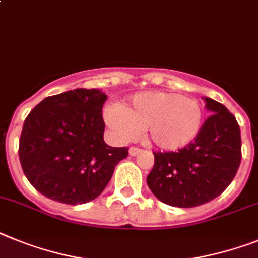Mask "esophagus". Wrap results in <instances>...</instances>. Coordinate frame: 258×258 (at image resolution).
Here are the masks:
<instances>
[{"label": "esophagus", "mask_w": 258, "mask_h": 258, "mask_svg": "<svg viewBox=\"0 0 258 258\" xmlns=\"http://www.w3.org/2000/svg\"><path fill=\"white\" fill-rule=\"evenodd\" d=\"M140 152H142V149L136 148V147H131V148H130V151H128L130 156H138Z\"/></svg>", "instance_id": "esophagus-1"}]
</instances>
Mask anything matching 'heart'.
<instances>
[{
    "mask_svg": "<svg viewBox=\"0 0 258 258\" xmlns=\"http://www.w3.org/2000/svg\"><path fill=\"white\" fill-rule=\"evenodd\" d=\"M106 125L119 142H131L147 131L149 142L164 151H177L194 142L203 124V109L178 93H138L123 106L103 110Z\"/></svg>",
    "mask_w": 258,
    "mask_h": 258,
    "instance_id": "b5f03b06",
    "label": "heart"
}]
</instances>
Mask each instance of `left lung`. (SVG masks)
<instances>
[{"label":"left lung","mask_w":258,"mask_h":258,"mask_svg":"<svg viewBox=\"0 0 258 258\" xmlns=\"http://www.w3.org/2000/svg\"><path fill=\"white\" fill-rule=\"evenodd\" d=\"M211 115L194 142L178 152H153L147 177L149 189L174 207L201 206L220 196L232 182L241 161L239 123L226 106L203 98Z\"/></svg>","instance_id":"obj_1"}]
</instances>
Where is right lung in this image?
I'll use <instances>...</instances> for the list:
<instances>
[{
    "label": "right lung",
    "instance_id": "obj_1",
    "mask_svg": "<svg viewBox=\"0 0 258 258\" xmlns=\"http://www.w3.org/2000/svg\"><path fill=\"white\" fill-rule=\"evenodd\" d=\"M98 89H73L47 97L31 110L19 139L23 173L40 194L56 202L82 205L105 190L128 148L103 140Z\"/></svg>",
    "mask_w": 258,
    "mask_h": 258
}]
</instances>
